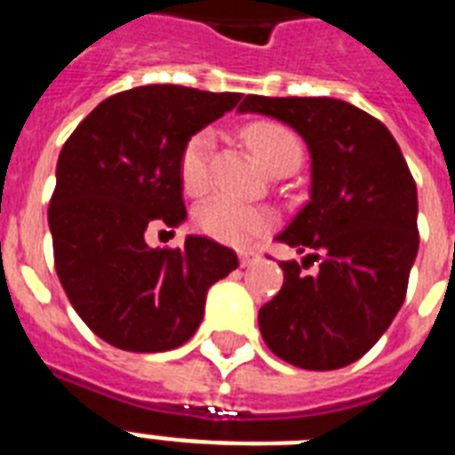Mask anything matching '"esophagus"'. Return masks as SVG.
Returning <instances> with one entry per match:
<instances>
[{
    "instance_id": "1",
    "label": "esophagus",
    "mask_w": 455,
    "mask_h": 455,
    "mask_svg": "<svg viewBox=\"0 0 455 455\" xmlns=\"http://www.w3.org/2000/svg\"><path fill=\"white\" fill-rule=\"evenodd\" d=\"M238 257H241V267H252L259 259V252H255V250H241Z\"/></svg>"
}]
</instances>
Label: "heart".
Returning a JSON list of instances; mask_svg holds the SVG:
<instances>
[{
    "label": "heart",
    "mask_w": 455,
    "mask_h": 455,
    "mask_svg": "<svg viewBox=\"0 0 455 455\" xmlns=\"http://www.w3.org/2000/svg\"><path fill=\"white\" fill-rule=\"evenodd\" d=\"M243 137L267 170L281 164H298L302 146L288 127L271 120H257L243 130ZM214 146L212 130H200L188 137L179 156V179L186 193L200 196L210 186V153ZM276 224V214L269 207L248 205L241 200L214 196L196 210V227L214 241L243 248L269 231Z\"/></svg>",
    "instance_id": "heart-1"
}]
</instances>
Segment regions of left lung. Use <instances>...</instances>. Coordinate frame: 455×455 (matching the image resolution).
<instances>
[{"label":"left lung","instance_id":"obj_1","mask_svg":"<svg viewBox=\"0 0 455 455\" xmlns=\"http://www.w3.org/2000/svg\"><path fill=\"white\" fill-rule=\"evenodd\" d=\"M238 110L291 124L311 153L309 203L276 235L304 259L281 262L283 288L259 309L264 342L307 371L349 366L406 298L420 241L413 174L387 127L352 103L250 94Z\"/></svg>","mask_w":455,"mask_h":455}]
</instances>
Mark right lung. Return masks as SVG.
Segmentation results:
<instances>
[{"label": "right lung", "mask_w": 455, "mask_h": 455, "mask_svg": "<svg viewBox=\"0 0 455 455\" xmlns=\"http://www.w3.org/2000/svg\"><path fill=\"white\" fill-rule=\"evenodd\" d=\"M241 99L179 84L127 89L99 103L60 148L49 203L53 267L75 311L108 345H184L210 285L238 267L234 250L203 235L148 248L144 234L186 220L181 148Z\"/></svg>", "instance_id": "obj_1"}]
</instances>
